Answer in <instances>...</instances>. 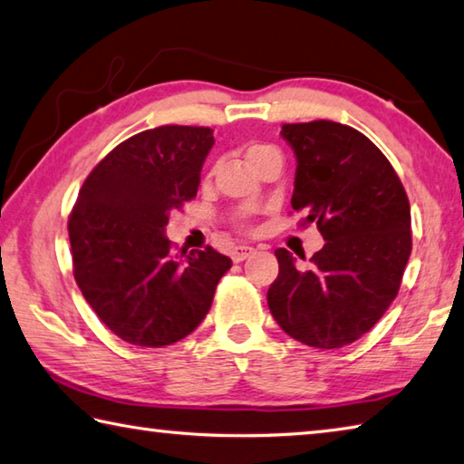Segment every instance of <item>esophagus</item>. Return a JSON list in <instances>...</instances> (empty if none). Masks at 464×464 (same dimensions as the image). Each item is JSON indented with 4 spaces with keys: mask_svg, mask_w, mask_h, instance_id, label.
Segmentation results:
<instances>
[{
    "mask_svg": "<svg viewBox=\"0 0 464 464\" xmlns=\"http://www.w3.org/2000/svg\"><path fill=\"white\" fill-rule=\"evenodd\" d=\"M254 254H256L254 247H249V246H237V247H233V251H231V259L235 261V264H239V261L247 259L249 256H254Z\"/></svg>",
    "mask_w": 464,
    "mask_h": 464,
    "instance_id": "34e87169",
    "label": "esophagus"
}]
</instances>
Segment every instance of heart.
Wrapping results in <instances>:
<instances>
[{"label":"heart","instance_id":"1","mask_svg":"<svg viewBox=\"0 0 464 464\" xmlns=\"http://www.w3.org/2000/svg\"><path fill=\"white\" fill-rule=\"evenodd\" d=\"M269 150H274V148H269V146H251L247 150V162H249V160L261 156V154H266V151H269Z\"/></svg>","mask_w":464,"mask_h":464}]
</instances>
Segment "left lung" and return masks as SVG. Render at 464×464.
I'll return each mask as SVG.
<instances>
[{
	"label": "left lung",
	"instance_id": "left-lung-1",
	"mask_svg": "<svg viewBox=\"0 0 464 464\" xmlns=\"http://www.w3.org/2000/svg\"><path fill=\"white\" fill-rule=\"evenodd\" d=\"M282 136L298 162L292 208L306 210L302 225L316 223L326 243L308 269L276 249L267 306L292 339L339 349L372 331L398 296L411 254L410 200L390 160L349 125L284 123Z\"/></svg>",
	"mask_w": 464,
	"mask_h": 464
}]
</instances>
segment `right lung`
Returning a JSON list of instances; mask_svg holds the SVG:
<instances>
[{
    "label": "right lung",
    "instance_id": "add662e5",
    "mask_svg": "<svg viewBox=\"0 0 464 464\" xmlns=\"http://www.w3.org/2000/svg\"><path fill=\"white\" fill-rule=\"evenodd\" d=\"M213 130L160 125L92 168L69 217L72 274L121 341L166 347L203 323L231 259L213 247L176 254L164 229L197 197Z\"/></svg>",
    "mask_w": 464,
    "mask_h": 464
}]
</instances>
